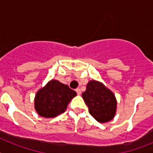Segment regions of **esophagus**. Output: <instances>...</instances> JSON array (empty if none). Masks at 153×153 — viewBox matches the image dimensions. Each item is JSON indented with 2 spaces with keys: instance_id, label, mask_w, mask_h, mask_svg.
Returning <instances> with one entry per match:
<instances>
[{
  "instance_id": "34e87169",
  "label": "esophagus",
  "mask_w": 153,
  "mask_h": 153,
  "mask_svg": "<svg viewBox=\"0 0 153 153\" xmlns=\"http://www.w3.org/2000/svg\"><path fill=\"white\" fill-rule=\"evenodd\" d=\"M76 93H77V95H80L81 94V90L79 88L76 89Z\"/></svg>"
}]
</instances>
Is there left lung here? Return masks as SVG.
<instances>
[{
    "instance_id": "1",
    "label": "left lung",
    "mask_w": 153,
    "mask_h": 153,
    "mask_svg": "<svg viewBox=\"0 0 153 153\" xmlns=\"http://www.w3.org/2000/svg\"><path fill=\"white\" fill-rule=\"evenodd\" d=\"M82 97L89 109V113L99 123H106L113 120L117 111V100L112 91L102 83L90 81Z\"/></svg>"
}]
</instances>
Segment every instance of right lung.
<instances>
[{
    "instance_id": "obj_1",
    "label": "right lung",
    "mask_w": 153,
    "mask_h": 153,
    "mask_svg": "<svg viewBox=\"0 0 153 153\" xmlns=\"http://www.w3.org/2000/svg\"><path fill=\"white\" fill-rule=\"evenodd\" d=\"M76 96V93L67 85L52 79L36 93L35 109L41 117L53 118L63 113L70 101Z\"/></svg>"
}]
</instances>
